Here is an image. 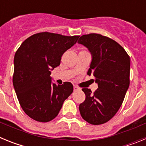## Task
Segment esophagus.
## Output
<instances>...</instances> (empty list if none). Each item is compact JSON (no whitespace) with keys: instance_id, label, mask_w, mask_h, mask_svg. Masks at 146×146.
I'll list each match as a JSON object with an SVG mask.
<instances>
[{"instance_id":"34e87169","label":"esophagus","mask_w":146,"mask_h":146,"mask_svg":"<svg viewBox=\"0 0 146 146\" xmlns=\"http://www.w3.org/2000/svg\"><path fill=\"white\" fill-rule=\"evenodd\" d=\"M79 89H80V88H78V87H77V86H74V91H76V90H79Z\"/></svg>"}]
</instances>
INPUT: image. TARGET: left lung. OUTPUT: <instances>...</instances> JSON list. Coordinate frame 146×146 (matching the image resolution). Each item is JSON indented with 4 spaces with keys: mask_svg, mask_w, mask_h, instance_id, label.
Listing matches in <instances>:
<instances>
[{
    "mask_svg": "<svg viewBox=\"0 0 146 146\" xmlns=\"http://www.w3.org/2000/svg\"><path fill=\"white\" fill-rule=\"evenodd\" d=\"M78 43L92 55L88 75L95 77L98 88H82L86 99L79 106L81 116L88 123H106L116 114L129 86L130 58L112 38L97 33L83 35Z\"/></svg>",
    "mask_w": 146,
    "mask_h": 146,
    "instance_id": "8db88e82",
    "label": "left lung"
}]
</instances>
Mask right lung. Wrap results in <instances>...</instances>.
I'll use <instances>...</instances> for the list:
<instances>
[{
	"label": "right lung",
	"mask_w": 146,
	"mask_h": 146,
	"mask_svg": "<svg viewBox=\"0 0 146 146\" xmlns=\"http://www.w3.org/2000/svg\"><path fill=\"white\" fill-rule=\"evenodd\" d=\"M79 37L42 32L28 37L17 50L13 85L20 106L32 119L52 121L73 92L71 82L57 86L50 74L60 65L63 54Z\"/></svg>",
	"instance_id": "obj_1"
}]
</instances>
